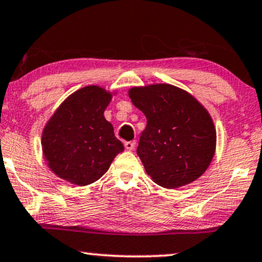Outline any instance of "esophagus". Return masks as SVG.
<instances>
[{
	"label": "esophagus",
	"instance_id": "34e87169",
	"mask_svg": "<svg viewBox=\"0 0 262 262\" xmlns=\"http://www.w3.org/2000/svg\"><path fill=\"white\" fill-rule=\"evenodd\" d=\"M135 147H136V141H130V142H125V148L127 150H134Z\"/></svg>",
	"mask_w": 262,
	"mask_h": 262
}]
</instances>
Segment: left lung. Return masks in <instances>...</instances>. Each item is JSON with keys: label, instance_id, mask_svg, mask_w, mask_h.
I'll list each match as a JSON object with an SVG mask.
<instances>
[{"label": "left lung", "instance_id": "8db88e82", "mask_svg": "<svg viewBox=\"0 0 262 262\" xmlns=\"http://www.w3.org/2000/svg\"><path fill=\"white\" fill-rule=\"evenodd\" d=\"M128 97L147 118L137 154L150 179L167 189L198 180L216 150V128L205 106L170 83L134 86Z\"/></svg>", "mask_w": 262, "mask_h": 262}]
</instances>
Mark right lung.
<instances>
[{"mask_svg": "<svg viewBox=\"0 0 262 262\" xmlns=\"http://www.w3.org/2000/svg\"><path fill=\"white\" fill-rule=\"evenodd\" d=\"M118 91L89 85L67 97L41 134L42 154L54 175L75 186L96 182L124 146L104 111Z\"/></svg>", "mask_w": 262, "mask_h": 262, "instance_id": "add662e5", "label": "right lung"}]
</instances>
